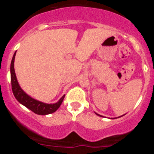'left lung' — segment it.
<instances>
[{
    "label": "left lung",
    "instance_id": "8db88e82",
    "mask_svg": "<svg viewBox=\"0 0 154 154\" xmlns=\"http://www.w3.org/2000/svg\"><path fill=\"white\" fill-rule=\"evenodd\" d=\"M96 115H98V116H101V115H99V114H97V113H96Z\"/></svg>",
    "mask_w": 154,
    "mask_h": 154
}]
</instances>
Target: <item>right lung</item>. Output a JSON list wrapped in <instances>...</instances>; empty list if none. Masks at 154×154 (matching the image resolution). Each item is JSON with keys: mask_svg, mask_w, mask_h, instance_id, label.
Masks as SVG:
<instances>
[{"mask_svg": "<svg viewBox=\"0 0 154 154\" xmlns=\"http://www.w3.org/2000/svg\"><path fill=\"white\" fill-rule=\"evenodd\" d=\"M15 55L16 52L14 54L11 63V80L12 92H13L14 97L19 103L24 105V106L29 109L30 110L38 115H48V114H51L55 112L62 105V101L65 98V95L58 100V103H55V104H47V103H42V102L35 100L33 98L28 96L21 89V87L17 81L15 72L14 69V62Z\"/></svg>", "mask_w": 154, "mask_h": 154, "instance_id": "obj_1", "label": "right lung"}]
</instances>
